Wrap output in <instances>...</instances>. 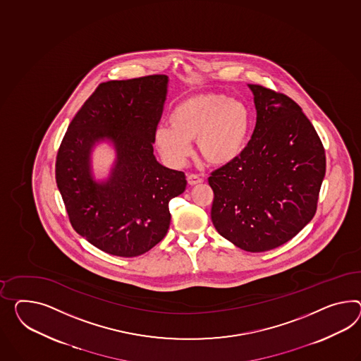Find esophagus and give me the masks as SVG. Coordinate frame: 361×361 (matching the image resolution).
<instances>
[{"instance_id": "34e87169", "label": "esophagus", "mask_w": 361, "mask_h": 361, "mask_svg": "<svg viewBox=\"0 0 361 361\" xmlns=\"http://www.w3.org/2000/svg\"><path fill=\"white\" fill-rule=\"evenodd\" d=\"M187 182L190 185H199L203 182V178H200L197 174H190L187 176Z\"/></svg>"}]
</instances>
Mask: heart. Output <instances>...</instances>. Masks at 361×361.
I'll return each mask as SVG.
<instances>
[{
	"label": "heart",
	"instance_id": "heart-1",
	"mask_svg": "<svg viewBox=\"0 0 361 361\" xmlns=\"http://www.w3.org/2000/svg\"><path fill=\"white\" fill-rule=\"evenodd\" d=\"M170 127H158L156 145L173 166H182L196 140L200 156L211 165L224 166L242 156L249 144V109L229 95H191L176 104L169 115Z\"/></svg>",
	"mask_w": 361,
	"mask_h": 361
}]
</instances>
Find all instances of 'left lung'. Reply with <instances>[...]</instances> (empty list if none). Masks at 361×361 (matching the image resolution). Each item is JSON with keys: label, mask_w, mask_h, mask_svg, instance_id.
<instances>
[{"label": "left lung", "mask_w": 361, "mask_h": 361, "mask_svg": "<svg viewBox=\"0 0 361 361\" xmlns=\"http://www.w3.org/2000/svg\"><path fill=\"white\" fill-rule=\"evenodd\" d=\"M257 124L247 148L208 178L216 231L251 252L292 240L314 217L326 173L324 145L286 94L249 85Z\"/></svg>", "instance_id": "left-lung-1"}]
</instances>
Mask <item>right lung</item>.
<instances>
[{"mask_svg": "<svg viewBox=\"0 0 361 361\" xmlns=\"http://www.w3.org/2000/svg\"><path fill=\"white\" fill-rule=\"evenodd\" d=\"M167 75L99 83L71 121L56 157V183L74 231L107 254L132 258L164 240L169 202L185 190L183 171L162 166L153 142L166 99ZM117 150L111 178L91 174L93 145Z\"/></svg>", "mask_w": 361, "mask_h": 361, "instance_id": "obj_1", "label": "right lung"}]
</instances>
